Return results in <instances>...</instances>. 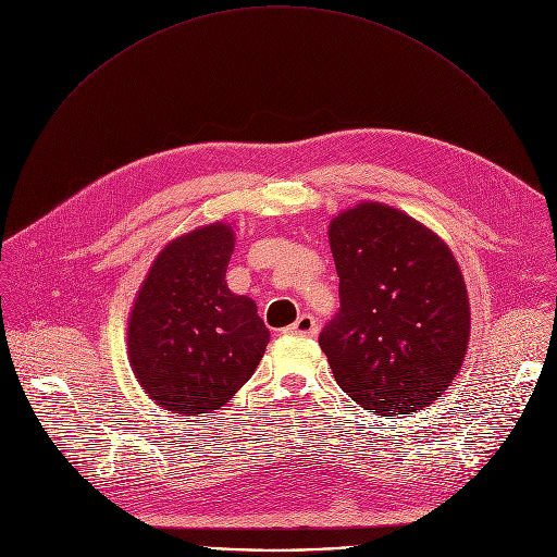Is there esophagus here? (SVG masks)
<instances>
[{
  "mask_svg": "<svg viewBox=\"0 0 557 557\" xmlns=\"http://www.w3.org/2000/svg\"><path fill=\"white\" fill-rule=\"evenodd\" d=\"M286 333L290 335H299V337H312L317 333V324H314V317L312 314H299L297 322L293 326L286 329Z\"/></svg>",
  "mask_w": 557,
  "mask_h": 557,
  "instance_id": "esophagus-1",
  "label": "esophagus"
}]
</instances>
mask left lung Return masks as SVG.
I'll return each mask as SVG.
<instances>
[{
  "instance_id": "left-lung-1",
  "label": "left lung",
  "mask_w": 557,
  "mask_h": 557,
  "mask_svg": "<svg viewBox=\"0 0 557 557\" xmlns=\"http://www.w3.org/2000/svg\"><path fill=\"white\" fill-rule=\"evenodd\" d=\"M339 312L320 335L335 381L379 417L432 406L469 344V297L441 237L383 202H359L329 226Z\"/></svg>"
}]
</instances>
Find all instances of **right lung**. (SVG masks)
Here are the masks:
<instances>
[{
	"mask_svg": "<svg viewBox=\"0 0 557 557\" xmlns=\"http://www.w3.org/2000/svg\"><path fill=\"white\" fill-rule=\"evenodd\" d=\"M233 228L213 222L153 260L129 312L127 355L151 401L174 414L226 406L256 372L269 329L247 295L226 286Z\"/></svg>",
	"mask_w": 557,
	"mask_h": 557,
	"instance_id": "add662e5",
	"label": "right lung"
}]
</instances>
